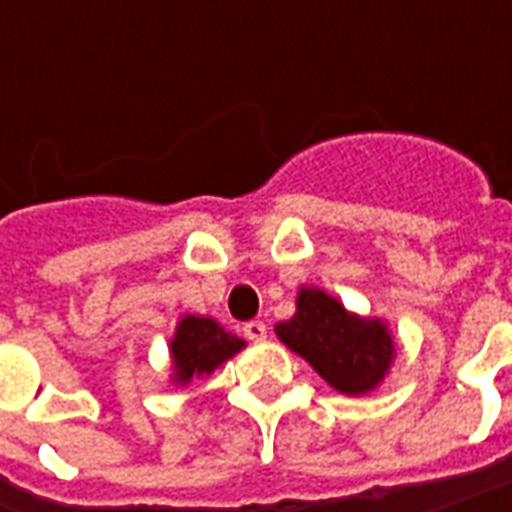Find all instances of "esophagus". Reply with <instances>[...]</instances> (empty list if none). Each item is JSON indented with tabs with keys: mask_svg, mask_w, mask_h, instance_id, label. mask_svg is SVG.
I'll return each mask as SVG.
<instances>
[{
	"mask_svg": "<svg viewBox=\"0 0 512 512\" xmlns=\"http://www.w3.org/2000/svg\"><path fill=\"white\" fill-rule=\"evenodd\" d=\"M244 337H247L249 342H263L265 337H268V329H265L263 321H247V324H244Z\"/></svg>",
	"mask_w": 512,
	"mask_h": 512,
	"instance_id": "obj_1",
	"label": "esophagus"
}]
</instances>
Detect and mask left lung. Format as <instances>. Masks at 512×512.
I'll use <instances>...</instances> for the list:
<instances>
[{"label": "left lung", "instance_id": "8db88e82", "mask_svg": "<svg viewBox=\"0 0 512 512\" xmlns=\"http://www.w3.org/2000/svg\"><path fill=\"white\" fill-rule=\"evenodd\" d=\"M276 335L345 396L377 388L396 358L385 321L345 311L340 300L316 287L297 292L295 316L276 324Z\"/></svg>", "mask_w": 512, "mask_h": 512}]
</instances>
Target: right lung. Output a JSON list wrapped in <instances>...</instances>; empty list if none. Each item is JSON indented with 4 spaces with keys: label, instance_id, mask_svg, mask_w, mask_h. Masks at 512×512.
Wrapping results in <instances>:
<instances>
[{
    "label": "right lung",
    "instance_id": "add662e5",
    "mask_svg": "<svg viewBox=\"0 0 512 512\" xmlns=\"http://www.w3.org/2000/svg\"><path fill=\"white\" fill-rule=\"evenodd\" d=\"M247 342L225 332L209 316H183L177 321L175 337L170 342L172 382L188 385L196 377L212 374L228 358L236 356Z\"/></svg>",
    "mask_w": 512,
    "mask_h": 512
}]
</instances>
